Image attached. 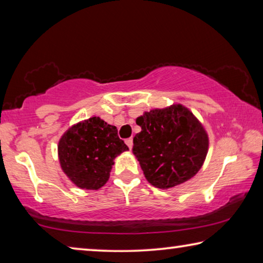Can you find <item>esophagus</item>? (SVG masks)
<instances>
[{"instance_id":"34e87169","label":"esophagus","mask_w":263,"mask_h":263,"mask_svg":"<svg viewBox=\"0 0 263 263\" xmlns=\"http://www.w3.org/2000/svg\"><path fill=\"white\" fill-rule=\"evenodd\" d=\"M125 142H126V145L128 146V148H132V146H133V139L132 138H128V139H126L125 140Z\"/></svg>"}]
</instances>
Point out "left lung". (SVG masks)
<instances>
[{
    "label": "left lung",
    "instance_id": "left-lung-1",
    "mask_svg": "<svg viewBox=\"0 0 263 263\" xmlns=\"http://www.w3.org/2000/svg\"><path fill=\"white\" fill-rule=\"evenodd\" d=\"M136 155L151 184L167 189L190 180L205 160L209 138L197 118L181 104L154 109L137 118Z\"/></svg>",
    "mask_w": 263,
    "mask_h": 263
}]
</instances>
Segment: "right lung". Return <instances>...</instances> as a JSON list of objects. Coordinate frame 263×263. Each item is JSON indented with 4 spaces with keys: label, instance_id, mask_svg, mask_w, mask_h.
Here are the masks:
<instances>
[{
    "label": "right lung",
    "instance_id": "right-lung-1",
    "mask_svg": "<svg viewBox=\"0 0 263 263\" xmlns=\"http://www.w3.org/2000/svg\"><path fill=\"white\" fill-rule=\"evenodd\" d=\"M127 149L116 126L100 117L70 127L58 146L62 171L79 188L88 190H96L106 183L114 159Z\"/></svg>",
    "mask_w": 263,
    "mask_h": 263
}]
</instances>
